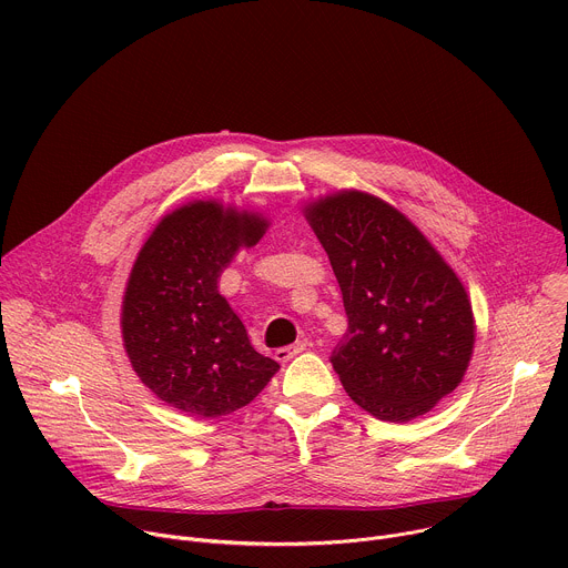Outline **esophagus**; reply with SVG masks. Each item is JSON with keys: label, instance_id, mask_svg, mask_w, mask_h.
<instances>
[{"label": "esophagus", "instance_id": "34e87169", "mask_svg": "<svg viewBox=\"0 0 568 568\" xmlns=\"http://www.w3.org/2000/svg\"><path fill=\"white\" fill-rule=\"evenodd\" d=\"M303 351H305V342H296V344H292V346L278 348V351L274 353V357H276L278 362H290L292 357H296V355L303 353Z\"/></svg>", "mask_w": 568, "mask_h": 568}]
</instances>
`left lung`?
Segmentation results:
<instances>
[{
    "label": "left lung",
    "mask_w": 568,
    "mask_h": 568,
    "mask_svg": "<svg viewBox=\"0 0 568 568\" xmlns=\"http://www.w3.org/2000/svg\"><path fill=\"white\" fill-rule=\"evenodd\" d=\"M305 217L337 276L348 331L331 362L371 416L409 423L463 379L474 348L467 292L432 242L375 195L339 191Z\"/></svg>",
    "instance_id": "1"
}]
</instances>
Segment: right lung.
<instances>
[{
  "label": "right lung",
  "mask_w": 568,
  "mask_h": 568,
  "mask_svg": "<svg viewBox=\"0 0 568 568\" xmlns=\"http://www.w3.org/2000/svg\"><path fill=\"white\" fill-rule=\"evenodd\" d=\"M265 229L256 213L193 202L161 220L134 261L121 314L125 353L141 382L189 416L247 407L278 371L217 292L222 270Z\"/></svg>",
  "instance_id": "right-lung-1"
}]
</instances>
